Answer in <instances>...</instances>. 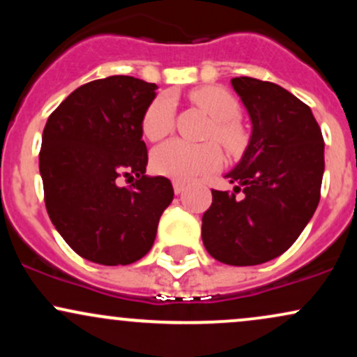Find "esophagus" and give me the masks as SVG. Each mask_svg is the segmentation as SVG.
I'll list each match as a JSON object with an SVG mask.
<instances>
[{"label":"esophagus","instance_id":"obj_1","mask_svg":"<svg viewBox=\"0 0 357 357\" xmlns=\"http://www.w3.org/2000/svg\"><path fill=\"white\" fill-rule=\"evenodd\" d=\"M173 188H174V192L176 195H181V192L186 190V183L183 181H173Z\"/></svg>","mask_w":357,"mask_h":357}]
</instances>
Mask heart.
I'll return each instance as SVG.
<instances>
[{
  "label": "heart",
  "instance_id": "heart-1",
  "mask_svg": "<svg viewBox=\"0 0 357 357\" xmlns=\"http://www.w3.org/2000/svg\"><path fill=\"white\" fill-rule=\"evenodd\" d=\"M191 99L213 119L211 136L227 149H240L245 141V132L236 121L238 102L228 90L221 87H202L191 93ZM174 97L161 93L147 105L142 116V132L151 141H159L173 129ZM223 162V154L215 142L191 144L181 139L162 142L151 154V166L158 174L188 181L196 176L216 171Z\"/></svg>",
  "mask_w": 357,
  "mask_h": 357
}]
</instances>
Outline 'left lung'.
I'll return each mask as SVG.
<instances>
[{"label": "left lung", "instance_id": "obj_1", "mask_svg": "<svg viewBox=\"0 0 357 357\" xmlns=\"http://www.w3.org/2000/svg\"><path fill=\"white\" fill-rule=\"evenodd\" d=\"M231 85L252 134L238 165L225 174L233 192L211 190L202 236L213 258L248 267L280 257L312 218L321 199L324 139L309 105L280 85L252 77H236Z\"/></svg>", "mask_w": 357, "mask_h": 357}]
</instances>
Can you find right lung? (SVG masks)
Wrapping results in <instances>:
<instances>
[{"mask_svg":"<svg viewBox=\"0 0 357 357\" xmlns=\"http://www.w3.org/2000/svg\"><path fill=\"white\" fill-rule=\"evenodd\" d=\"M158 85L129 75L73 90L45 124L40 151L48 216L85 260L129 265L153 247L174 198L165 176H147L142 116ZM121 175L130 187L118 186Z\"/></svg>","mask_w":357,"mask_h":357,"instance_id":"obj_1","label":"right lung"}]
</instances>
